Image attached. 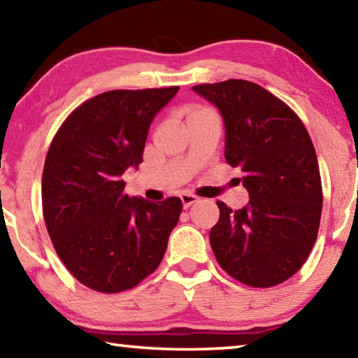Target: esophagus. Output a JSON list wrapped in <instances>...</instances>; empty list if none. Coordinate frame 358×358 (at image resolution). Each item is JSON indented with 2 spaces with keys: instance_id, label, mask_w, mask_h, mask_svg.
Segmentation results:
<instances>
[{
  "instance_id": "34e87169",
  "label": "esophagus",
  "mask_w": 358,
  "mask_h": 358,
  "mask_svg": "<svg viewBox=\"0 0 358 358\" xmlns=\"http://www.w3.org/2000/svg\"><path fill=\"white\" fill-rule=\"evenodd\" d=\"M197 201H199V197L194 196V194H191V192H183V194H181V202H183V207L185 208L191 207L192 203H196Z\"/></svg>"
}]
</instances>
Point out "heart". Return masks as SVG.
<instances>
[{
    "instance_id": "b5f03b06",
    "label": "heart",
    "mask_w": 358,
    "mask_h": 358,
    "mask_svg": "<svg viewBox=\"0 0 358 358\" xmlns=\"http://www.w3.org/2000/svg\"><path fill=\"white\" fill-rule=\"evenodd\" d=\"M194 113H196V111H194Z\"/></svg>"
}]
</instances>
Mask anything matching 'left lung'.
Returning <instances> with one entry per match:
<instances>
[{
	"instance_id": "left-lung-1",
	"label": "left lung",
	"mask_w": 358,
	"mask_h": 358,
	"mask_svg": "<svg viewBox=\"0 0 358 358\" xmlns=\"http://www.w3.org/2000/svg\"><path fill=\"white\" fill-rule=\"evenodd\" d=\"M194 92L224 121V157L241 172L250 201L232 210L218 201L210 231L218 264L243 285L269 288L301 269L322 215V180L312 140L285 101L243 79L199 84Z\"/></svg>"
}]
</instances>
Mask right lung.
Here are the masks:
<instances>
[{"label": "right lung", "mask_w": 358, "mask_h": 358, "mask_svg": "<svg viewBox=\"0 0 358 358\" xmlns=\"http://www.w3.org/2000/svg\"><path fill=\"white\" fill-rule=\"evenodd\" d=\"M178 86L110 90L79 105L54 135L43 170V215L54 248L90 290L121 293L161 264L180 197L148 202L124 192L143 162L150 124Z\"/></svg>", "instance_id": "obj_1"}]
</instances>
